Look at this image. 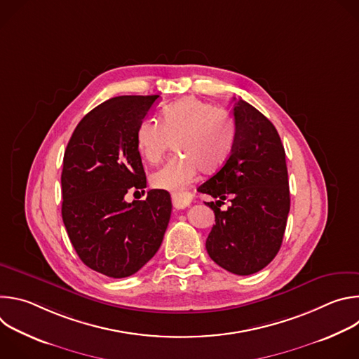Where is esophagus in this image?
Wrapping results in <instances>:
<instances>
[{
	"label": "esophagus",
	"instance_id": "1",
	"mask_svg": "<svg viewBox=\"0 0 359 359\" xmlns=\"http://www.w3.org/2000/svg\"><path fill=\"white\" fill-rule=\"evenodd\" d=\"M172 201H173V208L177 209V210H182V209H186L190 201H191V197L189 194H175L172 197Z\"/></svg>",
	"mask_w": 359,
	"mask_h": 359
}]
</instances>
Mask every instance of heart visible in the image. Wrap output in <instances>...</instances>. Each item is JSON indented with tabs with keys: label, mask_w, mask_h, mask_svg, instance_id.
Returning <instances> with one entry per match:
<instances>
[{
	"label": "heart",
	"mask_w": 359,
	"mask_h": 359,
	"mask_svg": "<svg viewBox=\"0 0 359 359\" xmlns=\"http://www.w3.org/2000/svg\"><path fill=\"white\" fill-rule=\"evenodd\" d=\"M135 140L142 158L149 163H158L172 143H176L180 156L153 173L150 183L155 189L182 194L200 170L213 175L224 168L236 147L237 126L209 102L187 96L162 109L161 123L142 121Z\"/></svg>",
	"instance_id": "obj_1"
}]
</instances>
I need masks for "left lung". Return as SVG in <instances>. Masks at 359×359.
<instances>
[{"label":"left lung","mask_w":359,"mask_h":359,"mask_svg":"<svg viewBox=\"0 0 359 359\" xmlns=\"http://www.w3.org/2000/svg\"><path fill=\"white\" fill-rule=\"evenodd\" d=\"M237 142L231 158L197 190L210 194L215 212L206 248L210 259L237 276L263 270L277 255L290 212L285 151L274 125L245 100L233 107ZM230 198L226 212L219 204Z\"/></svg>","instance_id":"obj_1"}]
</instances>
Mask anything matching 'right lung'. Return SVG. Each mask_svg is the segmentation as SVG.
Here are the masks:
<instances>
[{
	"mask_svg": "<svg viewBox=\"0 0 359 359\" xmlns=\"http://www.w3.org/2000/svg\"><path fill=\"white\" fill-rule=\"evenodd\" d=\"M158 97L116 96L100 104L78 123L64 155L67 233L82 263L112 278L139 271L159 250L170 220L165 190L125 201L129 190L146 187L135 135Z\"/></svg>",
	"mask_w": 359,
	"mask_h": 359,
	"instance_id": "add662e5",
	"label": "right lung"
}]
</instances>
